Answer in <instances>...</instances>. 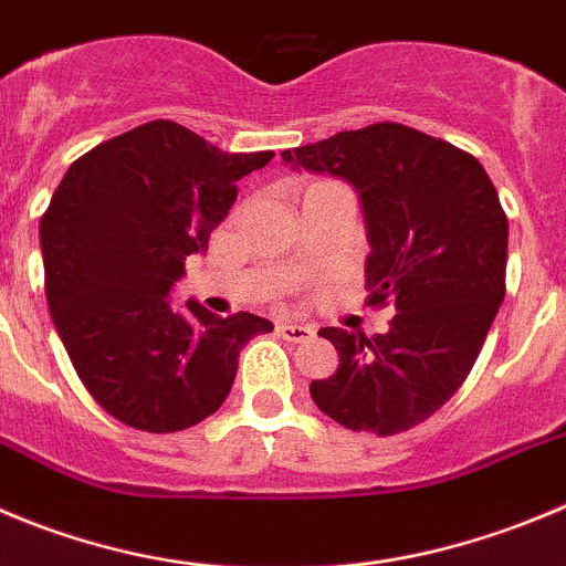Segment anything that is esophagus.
Listing matches in <instances>:
<instances>
[{
	"label": "esophagus",
	"instance_id": "34e87169",
	"mask_svg": "<svg viewBox=\"0 0 566 566\" xmlns=\"http://www.w3.org/2000/svg\"><path fill=\"white\" fill-rule=\"evenodd\" d=\"M277 333L283 338H286V342H292V344H305V342H311V338L316 336L314 327H311V325H300V322H280Z\"/></svg>",
	"mask_w": 566,
	"mask_h": 566
}]
</instances>
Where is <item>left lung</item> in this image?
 <instances>
[{
    "label": "left lung",
    "instance_id": "8db88e82",
    "mask_svg": "<svg viewBox=\"0 0 566 566\" xmlns=\"http://www.w3.org/2000/svg\"><path fill=\"white\" fill-rule=\"evenodd\" d=\"M283 160L358 188L373 247L367 305L397 311L373 338L322 327L338 369L311 397L349 430H411L461 389L505 297L497 191L470 153L397 122L286 149Z\"/></svg>",
    "mask_w": 566,
    "mask_h": 566
}]
</instances>
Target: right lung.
Masks as SVG:
<instances>
[{
  "label": "right lung",
  "mask_w": 566,
  "mask_h": 566,
  "mask_svg": "<svg viewBox=\"0 0 566 566\" xmlns=\"http://www.w3.org/2000/svg\"><path fill=\"white\" fill-rule=\"evenodd\" d=\"M274 153H222L155 118L74 160L41 217L44 289L61 342L88 395L118 422L175 433L230 395L239 353L272 322L169 303L186 255L239 197V180Z\"/></svg>",
  "instance_id": "1"
}]
</instances>
